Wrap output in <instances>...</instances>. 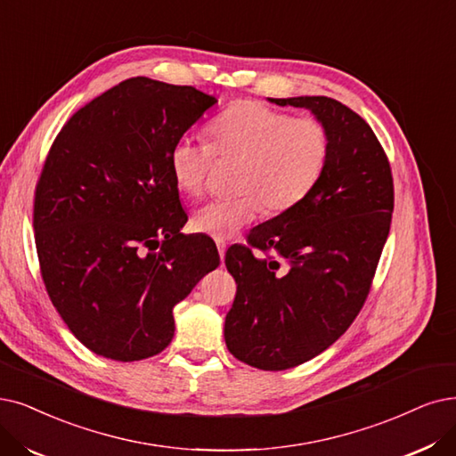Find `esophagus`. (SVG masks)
I'll use <instances>...</instances> for the list:
<instances>
[{
	"label": "esophagus",
	"mask_w": 456,
	"mask_h": 456,
	"mask_svg": "<svg viewBox=\"0 0 456 456\" xmlns=\"http://www.w3.org/2000/svg\"><path fill=\"white\" fill-rule=\"evenodd\" d=\"M216 248H218V254H221V260H224V254H226V241H223V240H216Z\"/></svg>",
	"instance_id": "obj_1"
}]
</instances>
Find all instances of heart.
Here are the masks:
<instances>
[{"mask_svg":"<svg viewBox=\"0 0 456 456\" xmlns=\"http://www.w3.org/2000/svg\"><path fill=\"white\" fill-rule=\"evenodd\" d=\"M211 142L181 136L170 151L175 185L202 194L215 159L235 160L232 198L209 200L191 218L196 232L224 240L262 211L297 206L322 179L331 155V133L313 116L291 118L260 101H238L209 125Z\"/></svg>","mask_w":456,"mask_h":456,"instance_id":"1","label":"heart"}]
</instances>
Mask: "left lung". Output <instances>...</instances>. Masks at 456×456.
<instances>
[{
  "label": "left lung",
  "mask_w": 456,
  "mask_h": 456,
  "mask_svg": "<svg viewBox=\"0 0 456 456\" xmlns=\"http://www.w3.org/2000/svg\"><path fill=\"white\" fill-rule=\"evenodd\" d=\"M271 102L306 108L322 119L331 155L311 194L254 228L247 245L228 248L224 262L238 294L224 340L254 369L286 370L330 348L365 305L389 235L395 189L379 140L348 106L330 97Z\"/></svg>",
  "instance_id": "obj_1"
}]
</instances>
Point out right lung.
<instances>
[{
	"mask_svg": "<svg viewBox=\"0 0 456 456\" xmlns=\"http://www.w3.org/2000/svg\"><path fill=\"white\" fill-rule=\"evenodd\" d=\"M216 102L192 86L136 77L61 126L35 187L41 277L86 348L114 361L160 354L174 306L209 271L216 247L185 235L170 170L174 143Z\"/></svg>",
	"mask_w": 456,
	"mask_h": 456,
	"instance_id": "add662e5",
	"label": "right lung"
}]
</instances>
